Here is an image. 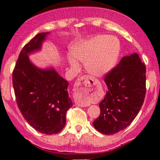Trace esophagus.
Segmentation results:
<instances>
[{
	"instance_id": "34e87169",
	"label": "esophagus",
	"mask_w": 160,
	"mask_h": 160,
	"mask_svg": "<svg viewBox=\"0 0 160 160\" xmlns=\"http://www.w3.org/2000/svg\"><path fill=\"white\" fill-rule=\"evenodd\" d=\"M92 84H93V83L91 80V79H90L88 76H83V77H80L77 80V82L75 83V88L76 89H80V87L83 85L84 87L83 88H80V90H79V92H81L82 93H84L89 91V88H88L91 87ZM79 105L81 106V107H86V106H88L82 104H79ZM88 105H90V104H88Z\"/></svg>"
}]
</instances>
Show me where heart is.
I'll use <instances>...</instances> for the list:
<instances>
[{
	"mask_svg": "<svg viewBox=\"0 0 160 160\" xmlns=\"http://www.w3.org/2000/svg\"><path fill=\"white\" fill-rule=\"evenodd\" d=\"M121 51L120 42L116 37L97 35L74 45L71 49L72 56L85 62L87 70L94 77H104L115 67ZM72 68L77 69L78 63L70 59Z\"/></svg>",
	"mask_w": 160,
	"mask_h": 160,
	"instance_id": "b5f03b06",
	"label": "heart"
}]
</instances>
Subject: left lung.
Returning a JSON list of instances; mask_svg holds the SVG:
<instances>
[{"label":"left lung","mask_w":160,"mask_h":160,"mask_svg":"<svg viewBox=\"0 0 160 160\" xmlns=\"http://www.w3.org/2000/svg\"><path fill=\"white\" fill-rule=\"evenodd\" d=\"M146 66L136 52L124 56L104 78L108 91L93 127L104 135L126 128L139 112L146 95Z\"/></svg>","instance_id":"1"}]
</instances>
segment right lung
I'll return each instance as SVG.
<instances>
[{"label":"right lung","instance_id":"1","mask_svg":"<svg viewBox=\"0 0 160 160\" xmlns=\"http://www.w3.org/2000/svg\"><path fill=\"white\" fill-rule=\"evenodd\" d=\"M49 34L38 33L24 46L13 70L12 81L24 118L38 132L52 135L64 128L67 111L72 103L68 82L53 68H38L29 59L28 55L41 49Z\"/></svg>","mask_w":160,"mask_h":160}]
</instances>
